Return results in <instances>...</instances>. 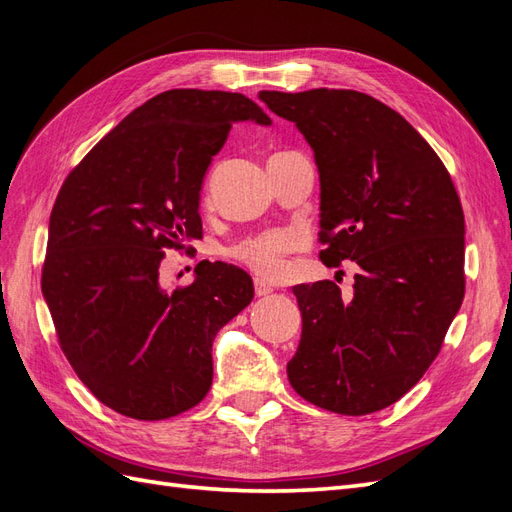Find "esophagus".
<instances>
[{
	"mask_svg": "<svg viewBox=\"0 0 512 512\" xmlns=\"http://www.w3.org/2000/svg\"><path fill=\"white\" fill-rule=\"evenodd\" d=\"M254 290H256V297H267V294H271L273 292V288H271V284H267L265 280H254Z\"/></svg>",
	"mask_w": 512,
	"mask_h": 512,
	"instance_id": "esophagus-1",
	"label": "esophagus"
}]
</instances>
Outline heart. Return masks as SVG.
Segmentation results:
<instances>
[{"label": "heart", "instance_id": "obj_1", "mask_svg": "<svg viewBox=\"0 0 512 512\" xmlns=\"http://www.w3.org/2000/svg\"><path fill=\"white\" fill-rule=\"evenodd\" d=\"M292 247L290 235H265L258 239L243 241L235 247V254L241 262L260 275H277L282 271V256Z\"/></svg>", "mask_w": 512, "mask_h": 512}]
</instances>
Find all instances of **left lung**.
<instances>
[{"label": "left lung", "instance_id": "obj_1", "mask_svg": "<svg viewBox=\"0 0 512 512\" xmlns=\"http://www.w3.org/2000/svg\"><path fill=\"white\" fill-rule=\"evenodd\" d=\"M305 136L320 175V260H354L352 299L335 282L294 286L303 329L288 380L309 404L361 416L404 397L459 312L466 224L438 153L361 91H260Z\"/></svg>", "mask_w": 512, "mask_h": 512}]
</instances>
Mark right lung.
<instances>
[{
  "label": "right lung",
  "instance_id": "add662e5",
  "mask_svg": "<svg viewBox=\"0 0 512 512\" xmlns=\"http://www.w3.org/2000/svg\"><path fill=\"white\" fill-rule=\"evenodd\" d=\"M237 121L271 126L241 94L164 91L123 117L57 194L44 301L76 376L123 416L162 421L203 401L213 339L254 299L252 277L224 262H198L175 292L160 286L166 247L203 237V177Z\"/></svg>",
  "mask_w": 512,
  "mask_h": 512
}]
</instances>
